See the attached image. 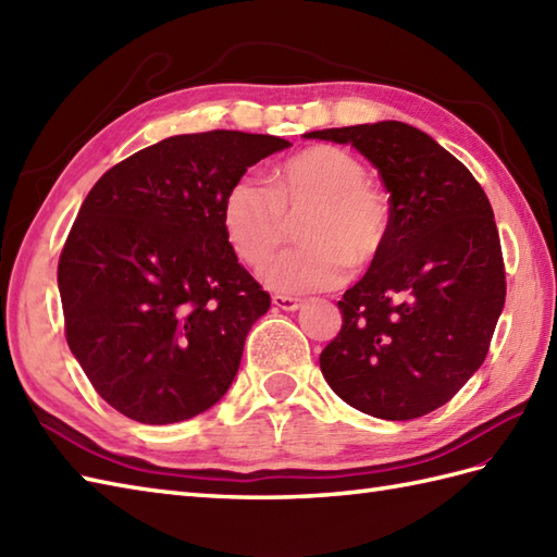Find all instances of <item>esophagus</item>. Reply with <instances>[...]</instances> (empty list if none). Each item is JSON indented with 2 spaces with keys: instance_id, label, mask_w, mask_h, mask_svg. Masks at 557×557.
<instances>
[{
  "instance_id": "1",
  "label": "esophagus",
  "mask_w": 557,
  "mask_h": 557,
  "mask_svg": "<svg viewBox=\"0 0 557 557\" xmlns=\"http://www.w3.org/2000/svg\"><path fill=\"white\" fill-rule=\"evenodd\" d=\"M272 306H277L282 311H297L301 306V299L287 297V294H275V297H272Z\"/></svg>"
}]
</instances>
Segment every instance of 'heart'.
<instances>
[{"label":"heart","mask_w":557,"mask_h":557,"mask_svg":"<svg viewBox=\"0 0 557 557\" xmlns=\"http://www.w3.org/2000/svg\"><path fill=\"white\" fill-rule=\"evenodd\" d=\"M306 215L299 239L265 268L270 287L287 294L339 285L349 263L366 268L383 253L389 234L387 196L366 180L363 162L337 146L294 152L272 172L270 184L251 176L224 196L222 224L236 258L263 268L287 242L289 220Z\"/></svg>","instance_id":"obj_1"}]
</instances>
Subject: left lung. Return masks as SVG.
<instances>
[{"instance_id":"8db88e82","label":"left lung","mask_w":557,"mask_h":557,"mask_svg":"<svg viewBox=\"0 0 557 557\" xmlns=\"http://www.w3.org/2000/svg\"><path fill=\"white\" fill-rule=\"evenodd\" d=\"M306 136L351 144L389 191L387 244L337 301L342 330L321 351V371L354 409L419 419L479 371L503 313L505 263L488 196L453 152L409 124Z\"/></svg>"}]
</instances>
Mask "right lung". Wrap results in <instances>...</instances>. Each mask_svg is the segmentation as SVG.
I'll list each match as a JSON object with an SVG mask.
<instances>
[{"mask_svg":"<svg viewBox=\"0 0 557 557\" xmlns=\"http://www.w3.org/2000/svg\"><path fill=\"white\" fill-rule=\"evenodd\" d=\"M287 146L224 128L172 136L114 164L83 200L57 268L64 335L124 417L176 423L230 389L270 294L232 251L224 196Z\"/></svg>","mask_w":557,"mask_h":557,"instance_id":"right-lung-1","label":"right lung"}]
</instances>
